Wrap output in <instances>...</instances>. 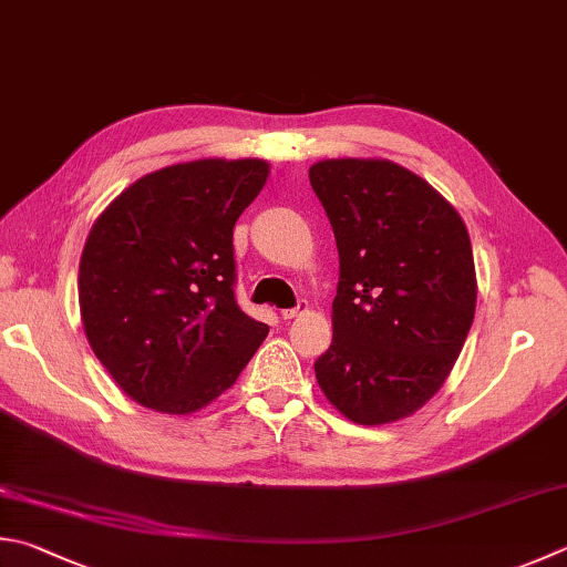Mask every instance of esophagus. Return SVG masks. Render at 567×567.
<instances>
[{
  "mask_svg": "<svg viewBox=\"0 0 567 567\" xmlns=\"http://www.w3.org/2000/svg\"><path fill=\"white\" fill-rule=\"evenodd\" d=\"M306 311H308V303H306V301H298L293 308H284V311H281V318H284V320H291V318L303 316Z\"/></svg>",
  "mask_w": 567,
  "mask_h": 567,
  "instance_id": "1",
  "label": "esophagus"
}]
</instances>
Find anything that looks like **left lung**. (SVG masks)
I'll return each instance as SVG.
<instances>
[{
    "label": "left lung",
    "instance_id": "left-lung-1",
    "mask_svg": "<svg viewBox=\"0 0 567 567\" xmlns=\"http://www.w3.org/2000/svg\"><path fill=\"white\" fill-rule=\"evenodd\" d=\"M311 187L336 234L333 343L316 380L338 412L388 424L450 378L476 311V271L458 212L390 159H320Z\"/></svg>",
    "mask_w": 567,
    "mask_h": 567
}]
</instances>
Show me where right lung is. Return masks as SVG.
Listing matches in <instances>:
<instances>
[{
	"instance_id": "obj_1",
	"label": "right lung",
	"mask_w": 567,
	"mask_h": 567,
	"mask_svg": "<svg viewBox=\"0 0 567 567\" xmlns=\"http://www.w3.org/2000/svg\"><path fill=\"white\" fill-rule=\"evenodd\" d=\"M269 177L264 159H195L123 189L81 254L85 338L121 390L165 414L207 408L269 326L234 298V224Z\"/></svg>"
}]
</instances>
